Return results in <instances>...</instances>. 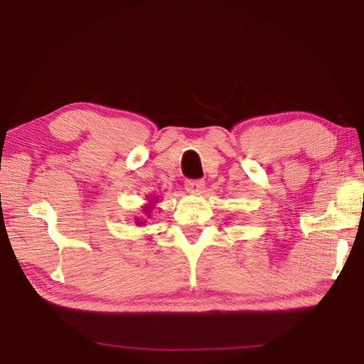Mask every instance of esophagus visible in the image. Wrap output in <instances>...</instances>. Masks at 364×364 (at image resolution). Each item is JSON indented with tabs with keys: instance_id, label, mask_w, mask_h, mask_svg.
Listing matches in <instances>:
<instances>
[{
	"instance_id": "34e87169",
	"label": "esophagus",
	"mask_w": 364,
	"mask_h": 364,
	"mask_svg": "<svg viewBox=\"0 0 364 364\" xmlns=\"http://www.w3.org/2000/svg\"><path fill=\"white\" fill-rule=\"evenodd\" d=\"M204 186H205L204 180H186V183H184V188H186V191H189V193H199V191L204 189Z\"/></svg>"
}]
</instances>
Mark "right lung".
<instances>
[{
  "label": "right lung",
  "mask_w": 364,
  "mask_h": 364,
  "mask_svg": "<svg viewBox=\"0 0 364 364\" xmlns=\"http://www.w3.org/2000/svg\"><path fill=\"white\" fill-rule=\"evenodd\" d=\"M144 210H147V208H144ZM136 223H141V221H136Z\"/></svg>",
  "instance_id": "1"
}]
</instances>
